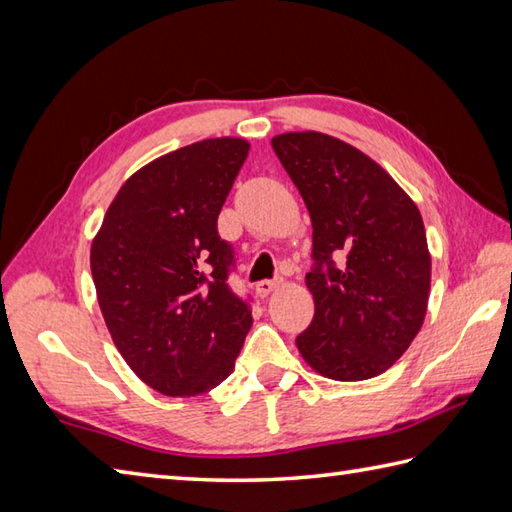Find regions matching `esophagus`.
Wrapping results in <instances>:
<instances>
[{"label":"esophagus","mask_w":512,"mask_h":512,"mask_svg":"<svg viewBox=\"0 0 512 512\" xmlns=\"http://www.w3.org/2000/svg\"><path fill=\"white\" fill-rule=\"evenodd\" d=\"M279 284H281L279 279H262V281H257V284H255V290H257L259 297H268L270 292L279 288Z\"/></svg>","instance_id":"obj_1"}]
</instances>
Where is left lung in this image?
I'll return each instance as SVG.
<instances>
[{
  "mask_svg": "<svg viewBox=\"0 0 512 512\" xmlns=\"http://www.w3.org/2000/svg\"><path fill=\"white\" fill-rule=\"evenodd\" d=\"M312 220L314 317L297 336L325 378L383 374L422 328L431 257L418 206L363 151L319 132L273 138Z\"/></svg>",
  "mask_w": 512,
  "mask_h": 512,
  "instance_id": "8db88e82",
  "label": "left lung"
}]
</instances>
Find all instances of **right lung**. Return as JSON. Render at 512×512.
Listing matches in <instances>:
<instances>
[{
	"label": "right lung",
	"instance_id": "add662e5",
	"mask_svg": "<svg viewBox=\"0 0 512 512\" xmlns=\"http://www.w3.org/2000/svg\"><path fill=\"white\" fill-rule=\"evenodd\" d=\"M248 149L242 138H209L149 162L118 191L92 242L112 341L165 396L220 385L253 325L248 299L228 286L235 250L217 233Z\"/></svg>",
	"mask_w": 512,
	"mask_h": 512
}]
</instances>
